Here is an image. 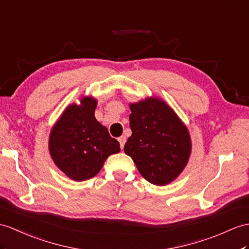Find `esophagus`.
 <instances>
[{"instance_id":"obj_1","label":"esophagus","mask_w":249,"mask_h":249,"mask_svg":"<svg viewBox=\"0 0 249 249\" xmlns=\"http://www.w3.org/2000/svg\"><path fill=\"white\" fill-rule=\"evenodd\" d=\"M125 141H126V139H125L124 136H120V137L118 138V142H119V143H120V148H121V149H124Z\"/></svg>"}]
</instances>
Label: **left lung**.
Here are the masks:
<instances>
[{"label":"left lung","instance_id":"left-lung-1","mask_svg":"<svg viewBox=\"0 0 249 249\" xmlns=\"http://www.w3.org/2000/svg\"><path fill=\"white\" fill-rule=\"evenodd\" d=\"M132 135L124 152L151 184L171 183L191 153L189 132L165 101L148 98L130 106Z\"/></svg>","mask_w":249,"mask_h":249}]
</instances>
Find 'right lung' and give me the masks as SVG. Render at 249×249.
<instances>
[{"mask_svg": "<svg viewBox=\"0 0 249 249\" xmlns=\"http://www.w3.org/2000/svg\"><path fill=\"white\" fill-rule=\"evenodd\" d=\"M97 101L90 97L81 105L70 106L50 136V152L54 163L77 181L94 178L111 154L120 151L119 142L94 116Z\"/></svg>", "mask_w": 249, "mask_h": 249, "instance_id": "1", "label": "right lung"}]
</instances>
